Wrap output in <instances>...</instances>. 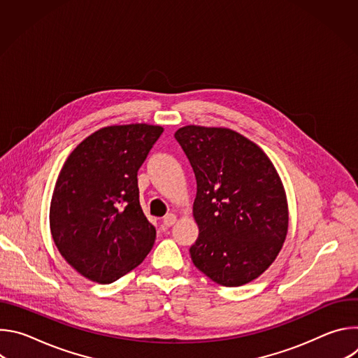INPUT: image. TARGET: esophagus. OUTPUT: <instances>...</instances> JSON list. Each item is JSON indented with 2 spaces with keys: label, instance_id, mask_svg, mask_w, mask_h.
<instances>
[{
  "label": "esophagus",
  "instance_id": "34e87169",
  "mask_svg": "<svg viewBox=\"0 0 358 358\" xmlns=\"http://www.w3.org/2000/svg\"><path fill=\"white\" fill-rule=\"evenodd\" d=\"M176 221H177V215L173 214V213L167 214V215L163 218V224H164L166 227H173V225L176 224Z\"/></svg>",
  "mask_w": 358,
  "mask_h": 358
}]
</instances>
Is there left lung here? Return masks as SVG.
Returning <instances> with one entry per match:
<instances>
[{"instance_id": "8db88e82", "label": "left lung", "mask_w": 358, "mask_h": 358, "mask_svg": "<svg viewBox=\"0 0 358 358\" xmlns=\"http://www.w3.org/2000/svg\"><path fill=\"white\" fill-rule=\"evenodd\" d=\"M194 170L192 214L199 235L192 264L211 280L236 287L259 278L287 235L282 180L264 150L225 127L184 126L174 134Z\"/></svg>"}]
</instances>
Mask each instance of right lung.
Segmentation results:
<instances>
[{
    "instance_id": "1",
    "label": "right lung",
    "mask_w": 358,
    "mask_h": 358,
    "mask_svg": "<svg viewBox=\"0 0 358 358\" xmlns=\"http://www.w3.org/2000/svg\"><path fill=\"white\" fill-rule=\"evenodd\" d=\"M164 129L108 126L66 159L50 199L49 227L64 259L82 276L112 283L138 266L156 239L138 199L137 171Z\"/></svg>"
}]
</instances>
